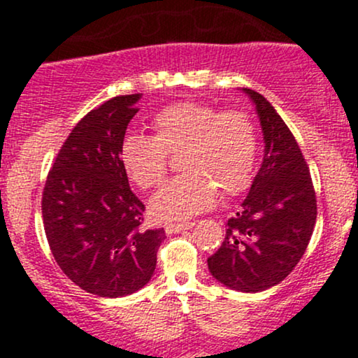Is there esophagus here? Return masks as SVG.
Here are the masks:
<instances>
[{
  "mask_svg": "<svg viewBox=\"0 0 358 358\" xmlns=\"http://www.w3.org/2000/svg\"><path fill=\"white\" fill-rule=\"evenodd\" d=\"M193 227V222H185V224H168L165 225L166 234H178L183 231H188V229Z\"/></svg>",
  "mask_w": 358,
  "mask_h": 358,
  "instance_id": "34e87169",
  "label": "esophagus"
}]
</instances>
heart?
Masks as SVG:
<instances>
[{
  "label": "heart",
  "mask_w": 358,
  "mask_h": 358,
  "mask_svg": "<svg viewBox=\"0 0 358 358\" xmlns=\"http://www.w3.org/2000/svg\"><path fill=\"white\" fill-rule=\"evenodd\" d=\"M155 134L131 133L119 146L122 170L136 187L162 183L168 155L183 150L180 170L155 193L150 212L156 220H185L215 202L217 188L237 195L249 187L257 158V127L242 109L220 110L199 101H180L155 114Z\"/></svg>",
  "instance_id": "1"
}]
</instances>
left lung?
Wrapping results in <instances>:
<instances>
[{"label": "left lung", "mask_w": 358, "mask_h": 358, "mask_svg": "<svg viewBox=\"0 0 358 358\" xmlns=\"http://www.w3.org/2000/svg\"><path fill=\"white\" fill-rule=\"evenodd\" d=\"M244 92L256 104L264 159L242 208L227 222L224 242L207 262L224 286L257 293L281 282L303 257L316 222V195L289 127L261 94Z\"/></svg>", "instance_id": "8db88e82"}]
</instances>
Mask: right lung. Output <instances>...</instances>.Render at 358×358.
I'll return each mask as SVG.
<instances>
[{"label": "right lung", "instance_id": "1", "mask_svg": "<svg viewBox=\"0 0 358 358\" xmlns=\"http://www.w3.org/2000/svg\"><path fill=\"white\" fill-rule=\"evenodd\" d=\"M141 94L117 96L73 126L45 182V236L64 274L87 293L119 298L150 281L163 229L143 227L145 205L119 162Z\"/></svg>", "mask_w": 358, "mask_h": 358}]
</instances>
